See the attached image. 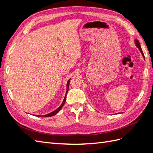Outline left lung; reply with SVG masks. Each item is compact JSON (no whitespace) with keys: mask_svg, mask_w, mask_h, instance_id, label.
Instances as JSON below:
<instances>
[{"mask_svg":"<svg viewBox=\"0 0 153 153\" xmlns=\"http://www.w3.org/2000/svg\"><path fill=\"white\" fill-rule=\"evenodd\" d=\"M135 44H136V46L137 47V48L140 50V52H141L142 54V56H143V57H144V55H143V53L142 50V48H141V47H140V45L139 41H138L137 40V39H135Z\"/></svg>","mask_w":153,"mask_h":153,"instance_id":"8db88e82","label":"left lung"}]
</instances>
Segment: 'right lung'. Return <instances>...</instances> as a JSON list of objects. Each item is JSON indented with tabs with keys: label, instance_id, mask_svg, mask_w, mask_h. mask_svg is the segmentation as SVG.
<instances>
[{
	"label": "right lung",
	"instance_id": "1",
	"mask_svg": "<svg viewBox=\"0 0 153 153\" xmlns=\"http://www.w3.org/2000/svg\"><path fill=\"white\" fill-rule=\"evenodd\" d=\"M70 80H71V79H69V80L68 81V82H67L66 94V95H65V97H64V100H63V102L62 103V104L61 105V106H60L58 108H57L56 110H54L53 112H51V113H50V114H47V115H36L37 117H51V116H53V115H55V114H57L59 112V111L61 110V109L62 108V107L63 106V105H64V103H65V101H66V95H67V92H68V89H69V82H70Z\"/></svg>",
	"mask_w": 153,
	"mask_h": 153
}]
</instances>
